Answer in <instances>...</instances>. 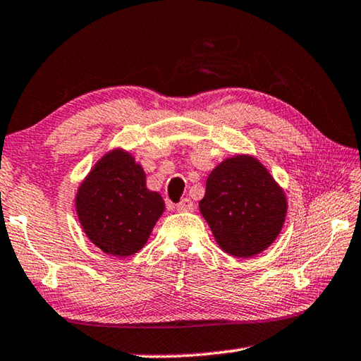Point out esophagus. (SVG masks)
<instances>
[{
	"label": "esophagus",
	"instance_id": "esophagus-1",
	"mask_svg": "<svg viewBox=\"0 0 361 361\" xmlns=\"http://www.w3.org/2000/svg\"><path fill=\"white\" fill-rule=\"evenodd\" d=\"M176 209H178L180 212H191V210H194V204L190 197H185V199H181L178 204H176Z\"/></svg>",
	"mask_w": 361,
	"mask_h": 361
}]
</instances>
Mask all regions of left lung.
<instances>
[{"label": "left lung", "mask_w": 361, "mask_h": 361, "mask_svg": "<svg viewBox=\"0 0 361 361\" xmlns=\"http://www.w3.org/2000/svg\"><path fill=\"white\" fill-rule=\"evenodd\" d=\"M201 214L220 247L234 257H252L281 231L286 199L267 169L254 157L226 159L212 170Z\"/></svg>", "instance_id": "left-lung-1"}]
</instances>
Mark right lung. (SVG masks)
<instances>
[{
    "instance_id": "1",
    "label": "right lung",
    "mask_w": 361,
    "mask_h": 361,
    "mask_svg": "<svg viewBox=\"0 0 361 361\" xmlns=\"http://www.w3.org/2000/svg\"><path fill=\"white\" fill-rule=\"evenodd\" d=\"M165 209L159 192L127 152L114 151L91 170L77 194V214L91 243L106 254L133 255Z\"/></svg>"
}]
</instances>
